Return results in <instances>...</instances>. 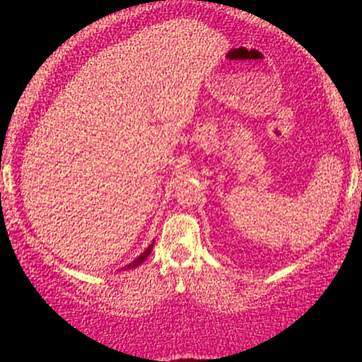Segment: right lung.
Returning <instances> with one entry per match:
<instances>
[{"label": "right lung", "instance_id": "right-lung-1", "mask_svg": "<svg viewBox=\"0 0 362 362\" xmlns=\"http://www.w3.org/2000/svg\"><path fill=\"white\" fill-rule=\"evenodd\" d=\"M151 250H153V243H151V245H149V247L146 248V250H144L143 253H141V255H139V257H136V259H134V260H132V262H131V264H127V265H126V267H124V269H134V267H138V265H141V264H143V262H144V260H146V259H148V255H149V253H151Z\"/></svg>", "mask_w": 362, "mask_h": 362}]
</instances>
